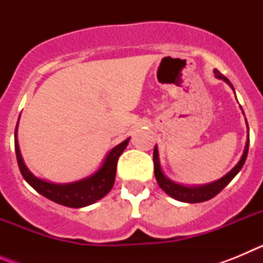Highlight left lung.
<instances>
[{"instance_id":"1","label":"left lung","mask_w":263,"mask_h":263,"mask_svg":"<svg viewBox=\"0 0 263 263\" xmlns=\"http://www.w3.org/2000/svg\"><path fill=\"white\" fill-rule=\"evenodd\" d=\"M213 72H215L216 78L224 80L225 83L231 85L232 89L234 90L233 85L231 84V81L228 80V79L222 75L221 72H218L217 69H215ZM248 133H249V129H248ZM248 150H249V136H248L245 150H243V154L242 157H241L240 162H238V163H237L236 166H234L233 168L227 174V175H224L221 179L216 180V182L208 183V184L196 185V187H187V185L178 184V183L170 180V179L162 173V168H160V163H159V155H158V148L157 146H155L154 155H153V159H154L155 179H157L159 187L162 188L167 195H170V196L176 199V200L183 201V203H201V201H206V200H210V199H212V197H215L220 191H222V190H224L229 183H231L232 179H233L237 174L240 173V170L242 168L243 163H245L246 157H248Z\"/></svg>"}]
</instances>
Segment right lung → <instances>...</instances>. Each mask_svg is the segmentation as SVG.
<instances>
[{"mask_svg": "<svg viewBox=\"0 0 263 263\" xmlns=\"http://www.w3.org/2000/svg\"><path fill=\"white\" fill-rule=\"evenodd\" d=\"M17 127H15V134H14V143H15V155H17L18 166H20L23 179L36 192H39L50 200L55 201V203L69 206V208H81V206L90 205L100 199H103L110 191L113 184H115L117 160L120 155L122 154V152L126 148L130 139H125L124 142H121L120 145L111 148L104 159L101 167L90 176L81 179L79 182L55 184V183L42 180V179L36 178L35 175L30 173V170L26 167L22 159V155H21L17 139Z\"/></svg>", "mask_w": 263, "mask_h": 263, "instance_id": "1", "label": "right lung"}]
</instances>
